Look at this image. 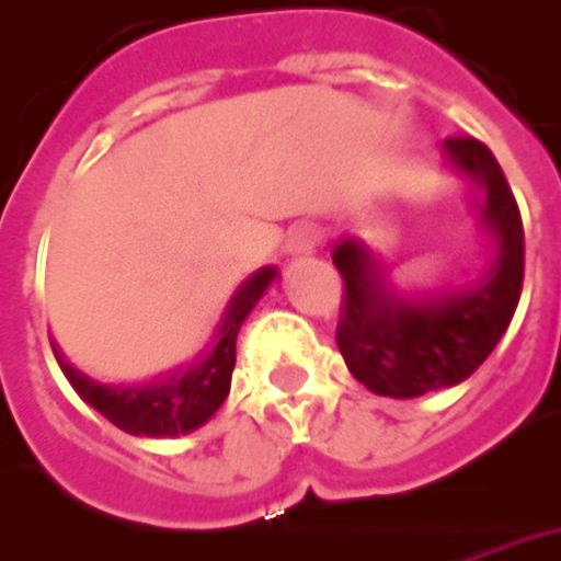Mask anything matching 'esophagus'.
Here are the masks:
<instances>
[{"mask_svg":"<svg viewBox=\"0 0 561 561\" xmlns=\"http://www.w3.org/2000/svg\"><path fill=\"white\" fill-rule=\"evenodd\" d=\"M316 245H319V233H316L310 225H296L289 230V239H286V254L289 256H305L313 254Z\"/></svg>","mask_w":561,"mask_h":561,"instance_id":"obj_1","label":"esophagus"}]
</instances>
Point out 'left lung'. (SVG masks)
<instances>
[{"mask_svg": "<svg viewBox=\"0 0 561 561\" xmlns=\"http://www.w3.org/2000/svg\"><path fill=\"white\" fill-rule=\"evenodd\" d=\"M444 156L476 192V221L491 239L488 265L461 286L408 293L387 260L357 236L334 242L343 275L336 345L348 373L378 396L461 385L485 364L515 316L524 286V225L494 153L476 138H446Z\"/></svg>", "mask_w": 561, "mask_h": 561, "instance_id": "8db88e82", "label": "left lung"}]
</instances>
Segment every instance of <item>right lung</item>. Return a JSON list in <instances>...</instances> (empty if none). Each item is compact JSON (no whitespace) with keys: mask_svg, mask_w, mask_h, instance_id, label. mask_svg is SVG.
<instances>
[{"mask_svg":"<svg viewBox=\"0 0 561 561\" xmlns=\"http://www.w3.org/2000/svg\"><path fill=\"white\" fill-rule=\"evenodd\" d=\"M277 277L275 265H265L239 286L218 319L213 340L188 366L168 369L145 385H100L73 364L53 343V355L65 378L88 405L115 423L121 432L136 437H180L195 432L225 405L236 366V336L239 328Z\"/></svg>","mask_w":561,"mask_h":561,"instance_id":"obj_1","label":"right lung"}]
</instances>
